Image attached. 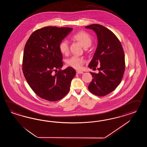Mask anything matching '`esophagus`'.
<instances>
[{
    "mask_svg": "<svg viewBox=\"0 0 147 147\" xmlns=\"http://www.w3.org/2000/svg\"><path fill=\"white\" fill-rule=\"evenodd\" d=\"M76 73L78 74H83L84 73V72L82 71H76Z\"/></svg>",
    "mask_w": 147,
    "mask_h": 147,
    "instance_id": "esophagus-1",
    "label": "esophagus"
}]
</instances>
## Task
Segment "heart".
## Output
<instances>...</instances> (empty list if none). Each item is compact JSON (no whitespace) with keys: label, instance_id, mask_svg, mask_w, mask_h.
Returning a JSON list of instances; mask_svg holds the SVG:
<instances>
[{"label":"heart","instance_id":"heart-1","mask_svg":"<svg viewBox=\"0 0 147 147\" xmlns=\"http://www.w3.org/2000/svg\"><path fill=\"white\" fill-rule=\"evenodd\" d=\"M73 40L79 42L84 48H87L92 44V38L90 36L85 32H80L75 34L72 37ZM59 50L63 54H66L69 51V44L67 40H63L59 45ZM85 60L83 58L77 56H73L67 60V65L76 68L80 69L84 63Z\"/></svg>","mask_w":147,"mask_h":147}]
</instances>
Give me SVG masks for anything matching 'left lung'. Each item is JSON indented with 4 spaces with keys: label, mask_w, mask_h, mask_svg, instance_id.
Returning a JSON list of instances; mask_svg holds the SVG:
<instances>
[{
    "label": "left lung",
    "mask_w": 147,
    "mask_h": 147,
    "mask_svg": "<svg viewBox=\"0 0 147 147\" xmlns=\"http://www.w3.org/2000/svg\"><path fill=\"white\" fill-rule=\"evenodd\" d=\"M95 32L98 46L89 68L98 65V74L90 72L93 79L88 88L92 93L100 96L111 93L120 84L125 69V54L120 41L109 30L102 25L92 24L85 27Z\"/></svg>",
    "instance_id": "obj_1"
}]
</instances>
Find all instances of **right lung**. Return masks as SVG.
I'll use <instances>...</instances> for the list:
<instances>
[{
	"label": "right lung",
	"instance_id": "add662e5",
	"mask_svg": "<svg viewBox=\"0 0 147 147\" xmlns=\"http://www.w3.org/2000/svg\"><path fill=\"white\" fill-rule=\"evenodd\" d=\"M72 28L48 26L34 32L25 46L22 71L28 84L39 97L56 101L67 94L76 71L68 67L63 71L59 45Z\"/></svg>",
	"mask_w": 147,
	"mask_h": 147
}]
</instances>
